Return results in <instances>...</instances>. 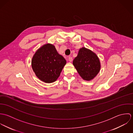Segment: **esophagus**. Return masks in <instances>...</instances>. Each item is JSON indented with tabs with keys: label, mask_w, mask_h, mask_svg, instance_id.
I'll list each match as a JSON object with an SVG mask.
<instances>
[{
	"label": "esophagus",
	"mask_w": 133,
	"mask_h": 133,
	"mask_svg": "<svg viewBox=\"0 0 133 133\" xmlns=\"http://www.w3.org/2000/svg\"><path fill=\"white\" fill-rule=\"evenodd\" d=\"M68 60H69V61L70 62H72V61H73V58H72V57H69Z\"/></svg>",
	"instance_id": "1"
}]
</instances>
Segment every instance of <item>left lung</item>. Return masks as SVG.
Here are the masks:
<instances>
[{"instance_id":"left-lung-1","label":"left lung","mask_w":133,"mask_h":133,"mask_svg":"<svg viewBox=\"0 0 133 133\" xmlns=\"http://www.w3.org/2000/svg\"><path fill=\"white\" fill-rule=\"evenodd\" d=\"M73 64L79 75L86 81L93 80L101 68L100 60L96 53L85 47L79 49Z\"/></svg>"}]
</instances>
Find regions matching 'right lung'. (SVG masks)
<instances>
[{
    "mask_svg": "<svg viewBox=\"0 0 133 133\" xmlns=\"http://www.w3.org/2000/svg\"><path fill=\"white\" fill-rule=\"evenodd\" d=\"M66 63L55 45L46 43L36 51L32 57L31 65L37 78L45 83H50L56 81Z\"/></svg>",
    "mask_w": 133,
    "mask_h": 133,
    "instance_id": "obj_1",
    "label": "right lung"
}]
</instances>
